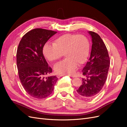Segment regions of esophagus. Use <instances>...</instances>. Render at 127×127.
Segmentation results:
<instances>
[{
  "label": "esophagus",
  "mask_w": 127,
  "mask_h": 127,
  "mask_svg": "<svg viewBox=\"0 0 127 127\" xmlns=\"http://www.w3.org/2000/svg\"><path fill=\"white\" fill-rule=\"evenodd\" d=\"M64 76V75H61V74H58L57 75V77L58 78H60V77H62V76Z\"/></svg>",
  "instance_id": "esophagus-1"
}]
</instances>
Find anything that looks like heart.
Wrapping results in <instances>:
<instances>
[{
  "label": "heart",
  "instance_id": "b5f03b06",
  "mask_svg": "<svg viewBox=\"0 0 127 127\" xmlns=\"http://www.w3.org/2000/svg\"><path fill=\"white\" fill-rule=\"evenodd\" d=\"M90 50V42L85 35L67 33L56 38L53 44L46 43L43 53L51 62L59 60L64 55L66 59L55 65V71L57 74L72 75L77 64L86 63Z\"/></svg>",
  "mask_w": 127,
  "mask_h": 127
}]
</instances>
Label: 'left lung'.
I'll use <instances>...</instances> for the list:
<instances>
[{
  "instance_id": "8db88e82",
  "label": "left lung",
  "mask_w": 127,
  "mask_h": 127,
  "mask_svg": "<svg viewBox=\"0 0 127 127\" xmlns=\"http://www.w3.org/2000/svg\"><path fill=\"white\" fill-rule=\"evenodd\" d=\"M92 41L91 56L82 72V85L77 90L85 98L95 97L101 91L107 79L110 61L106 46L98 34L88 32Z\"/></svg>"
}]
</instances>
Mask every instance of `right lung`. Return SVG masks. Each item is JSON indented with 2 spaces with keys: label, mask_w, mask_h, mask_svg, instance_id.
<instances>
[{
  "label": "right lung",
  "mask_w": 127,
  "mask_h": 127,
  "mask_svg": "<svg viewBox=\"0 0 127 127\" xmlns=\"http://www.w3.org/2000/svg\"><path fill=\"white\" fill-rule=\"evenodd\" d=\"M57 33L51 30L35 29L26 33L19 43L16 62L19 78L25 91L36 98L50 95L58 78L56 76L45 77L52 72L43 54L48 40Z\"/></svg>",
  "instance_id": "obj_1"
}]
</instances>
